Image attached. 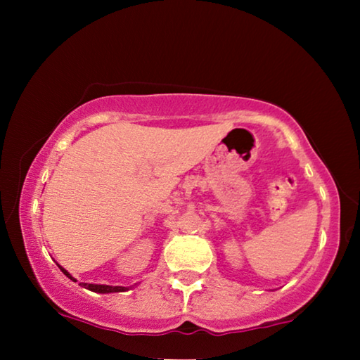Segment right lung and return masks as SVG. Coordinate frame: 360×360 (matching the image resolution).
Instances as JSON below:
<instances>
[{"mask_svg":"<svg viewBox=\"0 0 360 360\" xmlns=\"http://www.w3.org/2000/svg\"><path fill=\"white\" fill-rule=\"evenodd\" d=\"M60 270H62L66 276H68L71 281L76 283V279L72 278L68 271L65 270L63 266L58 265ZM82 288L92 290V292H98V294H111V292H124V290H129V288H122V285H106V284H87V283H82L81 284Z\"/></svg>","mask_w":360,"mask_h":360,"instance_id":"1","label":"right lung"}]
</instances>
